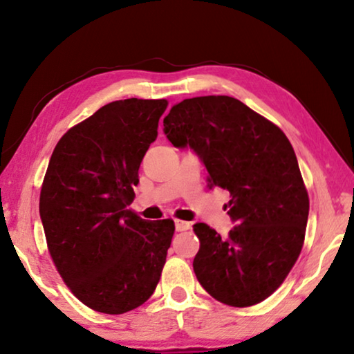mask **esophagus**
I'll use <instances>...</instances> for the list:
<instances>
[{"mask_svg": "<svg viewBox=\"0 0 354 354\" xmlns=\"http://www.w3.org/2000/svg\"><path fill=\"white\" fill-rule=\"evenodd\" d=\"M190 225H192L190 222L176 219V230H177V232H185V230L190 229Z\"/></svg>", "mask_w": 354, "mask_h": 354, "instance_id": "1", "label": "esophagus"}]
</instances>
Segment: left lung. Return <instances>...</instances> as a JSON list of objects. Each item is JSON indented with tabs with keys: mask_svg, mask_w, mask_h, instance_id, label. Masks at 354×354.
I'll return each mask as SVG.
<instances>
[{
	"mask_svg": "<svg viewBox=\"0 0 354 354\" xmlns=\"http://www.w3.org/2000/svg\"><path fill=\"white\" fill-rule=\"evenodd\" d=\"M164 133L192 148L207 169V185L230 192L235 222L222 239L198 222V282L217 301L253 306L277 290L301 253L309 198L292 143L277 125L232 96H196L174 104Z\"/></svg>",
	"mask_w": 354,
	"mask_h": 354,
	"instance_id": "left-lung-1",
	"label": "left lung"
}]
</instances>
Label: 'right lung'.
I'll return each instance as SVG.
<instances>
[{
    "mask_svg": "<svg viewBox=\"0 0 354 354\" xmlns=\"http://www.w3.org/2000/svg\"><path fill=\"white\" fill-rule=\"evenodd\" d=\"M166 108V100L113 101L67 130L48 164L40 193L48 251L71 292L98 313L142 306L166 264L174 221L127 209Z\"/></svg>",
    "mask_w": 354,
    "mask_h": 354,
    "instance_id": "add662e5",
    "label": "right lung"
}]
</instances>
